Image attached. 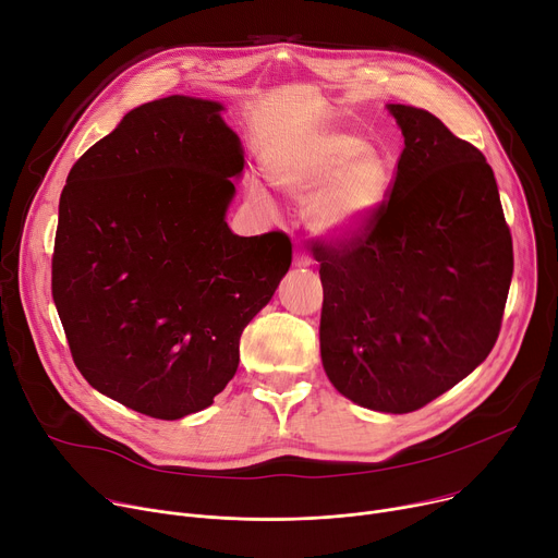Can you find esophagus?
Masks as SVG:
<instances>
[{
    "label": "esophagus",
    "instance_id": "obj_1",
    "mask_svg": "<svg viewBox=\"0 0 558 558\" xmlns=\"http://www.w3.org/2000/svg\"><path fill=\"white\" fill-rule=\"evenodd\" d=\"M293 265L295 267H310L312 265V257H310L305 246H295V251H293Z\"/></svg>",
    "mask_w": 558,
    "mask_h": 558
}]
</instances>
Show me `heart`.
I'll use <instances>...</instances> for the list:
<instances>
[{"label": "heart", "instance_id": "1", "mask_svg": "<svg viewBox=\"0 0 558 558\" xmlns=\"http://www.w3.org/2000/svg\"><path fill=\"white\" fill-rule=\"evenodd\" d=\"M274 181L291 197L310 202V225L318 235L345 238L373 215L388 185L384 155L361 136L323 132L293 147L276 166ZM251 195L267 204L263 189Z\"/></svg>", "mask_w": 558, "mask_h": 558}]
</instances>
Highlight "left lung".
Masks as SVG:
<instances>
[{"instance_id": "obj_1", "label": "left lung", "mask_w": 558, "mask_h": 558, "mask_svg": "<svg viewBox=\"0 0 558 558\" xmlns=\"http://www.w3.org/2000/svg\"><path fill=\"white\" fill-rule=\"evenodd\" d=\"M403 134L390 199L352 238L316 242L320 359L343 397L403 415L496 345L513 274L492 166L430 111L388 105Z\"/></svg>"}]
</instances>
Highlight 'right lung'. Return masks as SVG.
<instances>
[{
	"instance_id": "right-lung-1",
	"label": "right lung",
	"mask_w": 558,
	"mask_h": 558,
	"mask_svg": "<svg viewBox=\"0 0 558 558\" xmlns=\"http://www.w3.org/2000/svg\"><path fill=\"white\" fill-rule=\"evenodd\" d=\"M225 105L145 102L73 163L51 291L73 363L136 413L181 420L233 379L240 337L291 265V240L227 225L244 170Z\"/></svg>"
}]
</instances>
